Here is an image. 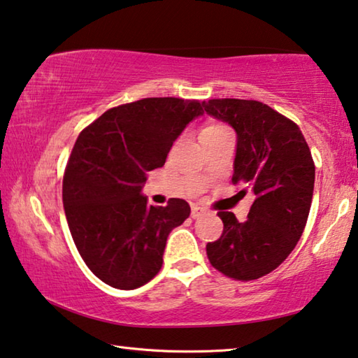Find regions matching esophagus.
I'll use <instances>...</instances> for the list:
<instances>
[{"label": "esophagus", "instance_id": "obj_1", "mask_svg": "<svg viewBox=\"0 0 358 358\" xmlns=\"http://www.w3.org/2000/svg\"><path fill=\"white\" fill-rule=\"evenodd\" d=\"M204 213H206V210L199 206H193V209H191V217H193V218H199V217L204 215Z\"/></svg>", "mask_w": 358, "mask_h": 358}]
</instances>
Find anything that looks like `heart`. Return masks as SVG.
I'll return each mask as SVG.
<instances>
[{
    "label": "heart",
    "mask_w": 358,
    "mask_h": 358,
    "mask_svg": "<svg viewBox=\"0 0 358 358\" xmlns=\"http://www.w3.org/2000/svg\"><path fill=\"white\" fill-rule=\"evenodd\" d=\"M223 128H225V127H220V125H210V127H207L204 131H210V130H223Z\"/></svg>",
    "instance_id": "1"
}]
</instances>
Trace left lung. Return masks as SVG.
Wrapping results in <instances>:
<instances>
[{
	"label": "left lung",
	"mask_w": 358,
	"mask_h": 358,
	"mask_svg": "<svg viewBox=\"0 0 358 358\" xmlns=\"http://www.w3.org/2000/svg\"><path fill=\"white\" fill-rule=\"evenodd\" d=\"M213 119L236 131L233 183L252 186L248 220L218 212L223 233L206 246L212 266L234 280H257L292 252L310 212L315 165L294 122L248 99L202 103Z\"/></svg>",
	"instance_id": "left-lung-1"
}]
</instances>
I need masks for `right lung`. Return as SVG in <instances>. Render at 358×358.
<instances>
[{
    "label": "right lung",
    "mask_w": 358,
    "mask_h": 358,
    "mask_svg": "<svg viewBox=\"0 0 358 358\" xmlns=\"http://www.w3.org/2000/svg\"><path fill=\"white\" fill-rule=\"evenodd\" d=\"M199 101L145 98L106 110L80 133L62 181L69 230L106 285L135 289L159 273L169 233L189 217L183 199L149 206L146 172L162 167Z\"/></svg>",
    "instance_id": "1"
}]
</instances>
